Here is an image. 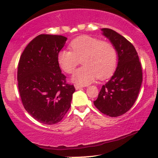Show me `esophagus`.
Instances as JSON below:
<instances>
[{"mask_svg":"<svg viewBox=\"0 0 158 158\" xmlns=\"http://www.w3.org/2000/svg\"><path fill=\"white\" fill-rule=\"evenodd\" d=\"M74 86H75V88L77 90H79V89H81V88H83V87L81 86V85H74Z\"/></svg>","mask_w":158,"mask_h":158,"instance_id":"34e87169","label":"esophagus"}]
</instances>
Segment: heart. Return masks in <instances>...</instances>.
<instances>
[{
    "mask_svg": "<svg viewBox=\"0 0 158 158\" xmlns=\"http://www.w3.org/2000/svg\"><path fill=\"white\" fill-rule=\"evenodd\" d=\"M70 50H61L57 54V62L65 73H71L81 59L82 67L77 69L72 80L81 85L90 84L98 77L107 79L117 65V49L111 43L97 38L81 35L70 42Z\"/></svg>",
    "mask_w": 158,
    "mask_h": 158,
    "instance_id": "heart-1",
    "label": "heart"
}]
</instances>
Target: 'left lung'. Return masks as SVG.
<instances>
[{"label": "left lung", "mask_w": 158, "mask_h": 158, "mask_svg": "<svg viewBox=\"0 0 158 158\" xmlns=\"http://www.w3.org/2000/svg\"><path fill=\"white\" fill-rule=\"evenodd\" d=\"M101 30L117 49L118 63L114 75L102 85L94 104L102 114L116 117L126 113L135 104L142 84V68L130 41L111 29Z\"/></svg>", "instance_id": "left-lung-1"}]
</instances>
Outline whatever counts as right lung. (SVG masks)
Here are the masks:
<instances>
[{
  "instance_id": "right-lung-1",
  "label": "right lung",
  "mask_w": 158,
  "mask_h": 158,
  "mask_svg": "<svg viewBox=\"0 0 158 158\" xmlns=\"http://www.w3.org/2000/svg\"><path fill=\"white\" fill-rule=\"evenodd\" d=\"M67 38L41 34L32 39L21 54L18 68V84L25 110L39 122L56 124L70 107L75 91L66 82L57 62V54Z\"/></svg>"
}]
</instances>
